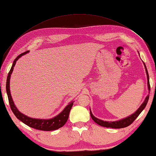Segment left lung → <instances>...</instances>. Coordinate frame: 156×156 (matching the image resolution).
Masks as SVG:
<instances>
[{
    "instance_id": "8db88e82",
    "label": "left lung",
    "mask_w": 156,
    "mask_h": 156,
    "mask_svg": "<svg viewBox=\"0 0 156 156\" xmlns=\"http://www.w3.org/2000/svg\"><path fill=\"white\" fill-rule=\"evenodd\" d=\"M144 65L145 66V69H146V72H147V80H148V88H149V90L150 91V83H149V73H148L146 65L144 63ZM150 94V92H149ZM149 95H148L147 96L146 99L144 101L143 103L142 104V105L140 107L139 109L136 111V112L133 113V114L131 115L129 117L124 118L122 120H118V121H115V122H107V121H103L102 120L98 119L97 118L94 117V115L92 114V113L90 110V115L91 117L95 122L97 123L98 125H99L102 126H105V127H109V128H113V129H121V128H125L128 126L133 122V121L135 120L137 117L140 114V113L143 111V109L146 107V105L148 102V100H149Z\"/></svg>"
}]
</instances>
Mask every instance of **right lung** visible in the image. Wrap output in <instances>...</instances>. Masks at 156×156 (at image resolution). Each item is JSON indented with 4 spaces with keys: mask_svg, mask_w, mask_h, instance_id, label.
Masks as SVG:
<instances>
[{
    "mask_svg": "<svg viewBox=\"0 0 156 156\" xmlns=\"http://www.w3.org/2000/svg\"><path fill=\"white\" fill-rule=\"evenodd\" d=\"M27 52L28 51H25L16 57V58L14 60V62H13L11 69H10L9 72L8 73V76H7V83H6V91H7V96H8L10 107H11L12 112L14 113V114L18 120L22 121L23 123H25V125L30 126L31 128L38 129V130H41V131L56 130V129L62 127V126L64 125L66 122H67L69 118V114L70 110L73 106V102H70V103L65 108L64 110H63L60 114L56 116V117L49 120L35 119V118H31L30 117H27V115H25L24 114H23V113H21L19 111L16 109V106L14 105V102H13L12 98L11 96V94H10V90H9L10 76H11L12 71L14 69V67L16 65V60L19 58L20 57L23 56V55H25V54H27Z\"/></svg>",
    "mask_w": 156,
    "mask_h": 156,
    "instance_id": "1",
    "label": "right lung"
}]
</instances>
